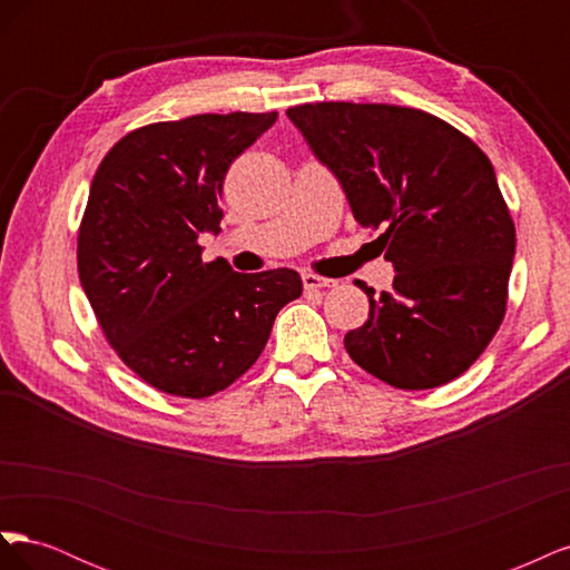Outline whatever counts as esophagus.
Segmentation results:
<instances>
[{
    "label": "esophagus",
    "instance_id": "1",
    "mask_svg": "<svg viewBox=\"0 0 570 570\" xmlns=\"http://www.w3.org/2000/svg\"><path fill=\"white\" fill-rule=\"evenodd\" d=\"M304 289H325V287H335V281L331 278H323V275H314V273H306L304 278Z\"/></svg>",
    "mask_w": 570,
    "mask_h": 570
}]
</instances>
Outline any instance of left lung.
Returning a JSON list of instances; mask_svg holds the SVG:
<instances>
[{
    "instance_id": "left-lung-1",
    "label": "left lung",
    "mask_w": 570,
    "mask_h": 570,
    "mask_svg": "<svg viewBox=\"0 0 570 570\" xmlns=\"http://www.w3.org/2000/svg\"><path fill=\"white\" fill-rule=\"evenodd\" d=\"M333 170L358 226L396 275L392 292L358 281L368 321L344 335L356 364L400 390L454 381L507 314L515 228L494 168L471 137L421 109L316 101L287 109Z\"/></svg>"
}]
</instances>
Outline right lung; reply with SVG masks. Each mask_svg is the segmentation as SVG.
I'll return each instance as SVG.
<instances>
[{
    "label": "right lung",
    "instance_id": "right-lung-1",
    "mask_svg": "<svg viewBox=\"0 0 570 570\" xmlns=\"http://www.w3.org/2000/svg\"><path fill=\"white\" fill-rule=\"evenodd\" d=\"M278 114H199L128 132L92 178L78 230V275L124 364L166 394L204 400L264 352L281 308L302 295L292 268L237 273L202 262L220 230L230 164Z\"/></svg>",
    "mask_w": 570,
    "mask_h": 570
}]
</instances>
